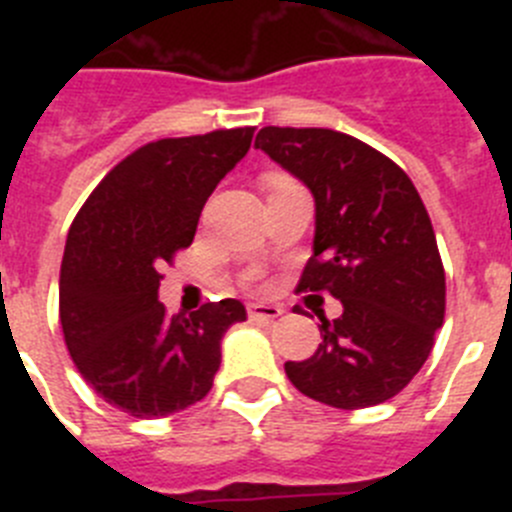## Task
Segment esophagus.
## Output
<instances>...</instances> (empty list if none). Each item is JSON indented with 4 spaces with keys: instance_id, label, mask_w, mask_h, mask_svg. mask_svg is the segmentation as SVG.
Instances as JSON below:
<instances>
[{
    "instance_id": "obj_1",
    "label": "esophagus",
    "mask_w": 512,
    "mask_h": 512,
    "mask_svg": "<svg viewBox=\"0 0 512 512\" xmlns=\"http://www.w3.org/2000/svg\"><path fill=\"white\" fill-rule=\"evenodd\" d=\"M282 307L279 305H248V318L253 323H271L282 315Z\"/></svg>"
}]
</instances>
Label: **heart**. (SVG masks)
<instances>
[{
  "label": "heart",
  "mask_w": 512,
  "mask_h": 512,
  "mask_svg": "<svg viewBox=\"0 0 512 512\" xmlns=\"http://www.w3.org/2000/svg\"><path fill=\"white\" fill-rule=\"evenodd\" d=\"M282 179H287V176H282V174H271L269 179H266V184H269V187H271V184H274V182H282Z\"/></svg>",
  "instance_id": "b5f03b06"
}]
</instances>
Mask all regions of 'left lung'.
Segmentation results:
<instances>
[{
    "label": "left lung",
    "instance_id": "8db88e82",
    "mask_svg": "<svg viewBox=\"0 0 512 512\" xmlns=\"http://www.w3.org/2000/svg\"><path fill=\"white\" fill-rule=\"evenodd\" d=\"M256 148L315 197L297 292H328L343 305L336 320L318 312L323 343L284 364L289 382L341 410L390 400L431 356L446 312V274L418 189L392 158L338 130L269 125Z\"/></svg>",
    "mask_w": 512,
    "mask_h": 512
}]
</instances>
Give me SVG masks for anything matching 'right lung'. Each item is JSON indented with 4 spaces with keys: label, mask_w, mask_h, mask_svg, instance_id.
Returning a JSON list of instances; mask_svg holds the SVG:
<instances>
[{
    "label": "right lung",
    "mask_w": 512,
    "mask_h": 512,
    "mask_svg": "<svg viewBox=\"0 0 512 512\" xmlns=\"http://www.w3.org/2000/svg\"><path fill=\"white\" fill-rule=\"evenodd\" d=\"M253 130L140 146L71 223L58 282L63 341L84 382L133 418H164L200 402L220 369L225 330L246 320L238 300L171 318L158 302V269L192 246L207 197L246 156Z\"/></svg>",
    "instance_id": "obj_1"
}]
</instances>
